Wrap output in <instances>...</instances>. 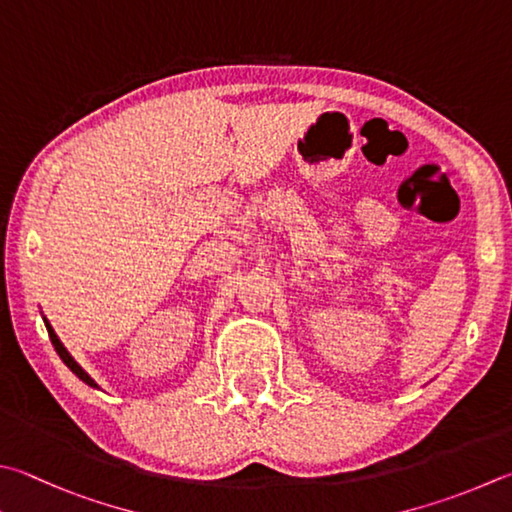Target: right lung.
I'll return each instance as SVG.
<instances>
[{
	"instance_id": "obj_1",
	"label": "right lung",
	"mask_w": 512,
	"mask_h": 512,
	"mask_svg": "<svg viewBox=\"0 0 512 512\" xmlns=\"http://www.w3.org/2000/svg\"><path fill=\"white\" fill-rule=\"evenodd\" d=\"M44 324H46V331H49V338H51V342H53V347H55V351H58V356L62 358L64 365H67V367L73 371V374H76V376L82 380V383H87V385H91V387H98V385L94 383V380L89 378V374H85V371H82V367L78 365V362L69 356V351L62 347V342L58 340V336H55V331L51 329V324L46 322V320H44Z\"/></svg>"
}]
</instances>
